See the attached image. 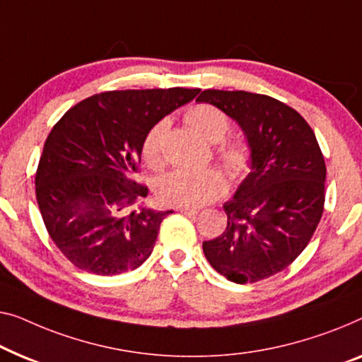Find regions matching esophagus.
<instances>
[{"instance_id": "34e87169", "label": "esophagus", "mask_w": 362, "mask_h": 362, "mask_svg": "<svg viewBox=\"0 0 362 362\" xmlns=\"http://www.w3.org/2000/svg\"><path fill=\"white\" fill-rule=\"evenodd\" d=\"M177 211L182 212V214H189V216H196L199 212L197 207H177Z\"/></svg>"}]
</instances>
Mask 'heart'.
I'll use <instances>...</instances> for the list:
<instances>
[{
    "instance_id": "obj_1",
    "label": "heart",
    "mask_w": 362,
    "mask_h": 362,
    "mask_svg": "<svg viewBox=\"0 0 362 362\" xmlns=\"http://www.w3.org/2000/svg\"><path fill=\"white\" fill-rule=\"evenodd\" d=\"M186 124L207 142H218L230 129L228 117L212 104H196L185 114ZM170 122L161 119L145 134L142 142V156L151 170H158L165 163L163 144ZM220 163L233 180L242 177L251 165V148L246 140H225L217 146ZM227 189L225 176L216 168L206 170H173L160 176L155 182V194L161 202L170 206L194 207L202 206L222 196Z\"/></svg>"
}]
</instances>
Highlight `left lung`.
Listing matches in <instances>:
<instances>
[{
	"mask_svg": "<svg viewBox=\"0 0 362 362\" xmlns=\"http://www.w3.org/2000/svg\"><path fill=\"white\" fill-rule=\"evenodd\" d=\"M237 120L251 148V171L223 204L227 228L202 243L214 269L237 284L286 269L310 242L325 204L327 166L315 134L296 109L248 91L206 90Z\"/></svg>",
	"mask_w": 362,
	"mask_h": 362,
	"instance_id": "8db88e82",
	"label": "left lung"
}]
</instances>
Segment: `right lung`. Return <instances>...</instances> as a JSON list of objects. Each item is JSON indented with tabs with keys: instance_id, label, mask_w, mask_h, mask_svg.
Masks as SVG:
<instances>
[{
	"instance_id": "right-lung-1",
	"label": "right lung",
	"mask_w": 362,
	"mask_h": 362,
	"mask_svg": "<svg viewBox=\"0 0 362 362\" xmlns=\"http://www.w3.org/2000/svg\"><path fill=\"white\" fill-rule=\"evenodd\" d=\"M201 90L106 91L83 99L50 130L35 173L47 232L86 272L114 276L139 268L171 211L146 209L137 181L145 134Z\"/></svg>"
}]
</instances>
